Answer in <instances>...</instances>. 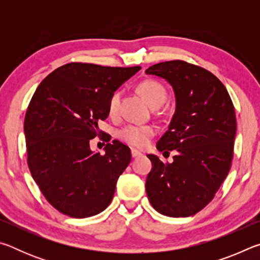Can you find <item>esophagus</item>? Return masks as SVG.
Instances as JSON below:
<instances>
[{
    "label": "esophagus",
    "mask_w": 260,
    "mask_h": 260,
    "mask_svg": "<svg viewBox=\"0 0 260 260\" xmlns=\"http://www.w3.org/2000/svg\"><path fill=\"white\" fill-rule=\"evenodd\" d=\"M131 152H132V157H133V158H136V157H139V156L142 155V153H141L138 150H135V149H132Z\"/></svg>",
    "instance_id": "34e87169"
}]
</instances>
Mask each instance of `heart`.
<instances>
[{
    "label": "heart",
    "mask_w": 260,
    "mask_h": 260,
    "mask_svg": "<svg viewBox=\"0 0 260 260\" xmlns=\"http://www.w3.org/2000/svg\"><path fill=\"white\" fill-rule=\"evenodd\" d=\"M138 89L149 105L152 108H159L167 100L165 87L156 80H144L139 85ZM121 101V91L117 90L111 95L108 104V111L111 117H116L119 112ZM156 128L151 125H135L129 124L119 131L121 141L131 147L143 149L146 148L150 140L156 135Z\"/></svg>",
    "instance_id": "heart-1"
}]
</instances>
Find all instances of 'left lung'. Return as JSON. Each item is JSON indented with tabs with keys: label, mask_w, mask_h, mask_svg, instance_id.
Masks as SVG:
<instances>
[{
	"label": "left lung",
	"mask_w": 260,
	"mask_h": 260,
	"mask_svg": "<svg viewBox=\"0 0 260 260\" xmlns=\"http://www.w3.org/2000/svg\"><path fill=\"white\" fill-rule=\"evenodd\" d=\"M173 87L177 107L169 129L157 142L159 151L177 150L173 162L148 155L152 169L146 190L152 208L167 217H190L214 199L234 156L236 116L226 87L197 65L169 60L152 65Z\"/></svg>",
	"instance_id": "obj_1"
}]
</instances>
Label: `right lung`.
Wrapping results in <instances>:
<instances>
[{"mask_svg": "<svg viewBox=\"0 0 260 260\" xmlns=\"http://www.w3.org/2000/svg\"><path fill=\"white\" fill-rule=\"evenodd\" d=\"M140 69L72 61L35 90L24 121L27 165L42 195L60 213L87 218L111 203L131 150L109 139L101 155L90 150L89 141L103 136L99 122L109 116L110 98Z\"/></svg>", "mask_w": 260, "mask_h": 260, "instance_id": "right-lung-1", "label": "right lung"}]
</instances>
